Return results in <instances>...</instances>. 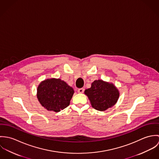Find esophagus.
<instances>
[{
    "label": "esophagus",
    "instance_id": "obj_1",
    "mask_svg": "<svg viewBox=\"0 0 159 159\" xmlns=\"http://www.w3.org/2000/svg\"><path fill=\"white\" fill-rule=\"evenodd\" d=\"M84 91V89L83 88H80V89H78V92L80 93H83Z\"/></svg>",
    "mask_w": 159,
    "mask_h": 159
}]
</instances>
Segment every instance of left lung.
Masks as SVG:
<instances>
[{
	"instance_id": "left-lung-1",
	"label": "left lung",
	"mask_w": 159,
	"mask_h": 159,
	"mask_svg": "<svg viewBox=\"0 0 159 159\" xmlns=\"http://www.w3.org/2000/svg\"><path fill=\"white\" fill-rule=\"evenodd\" d=\"M84 93L88 97L92 107L100 111L112 107L119 97V92L113 83L102 80H95Z\"/></svg>"
}]
</instances>
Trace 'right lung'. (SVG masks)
<instances>
[{
  "label": "right lung",
  "mask_w": 159,
  "mask_h": 159,
  "mask_svg": "<svg viewBox=\"0 0 159 159\" xmlns=\"http://www.w3.org/2000/svg\"><path fill=\"white\" fill-rule=\"evenodd\" d=\"M73 93V89L65 81L59 78H51L40 83L37 96L47 110L59 112L70 105Z\"/></svg>",
  "instance_id": "1"
}]
</instances>
